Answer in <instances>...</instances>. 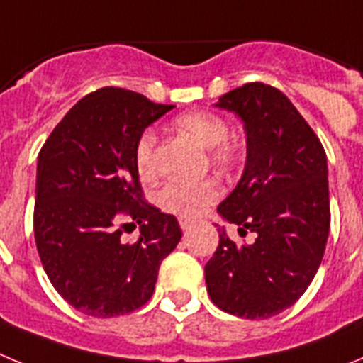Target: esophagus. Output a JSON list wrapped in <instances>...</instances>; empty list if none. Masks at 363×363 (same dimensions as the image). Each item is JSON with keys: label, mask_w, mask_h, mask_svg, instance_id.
I'll return each instance as SVG.
<instances>
[{"label": "esophagus", "mask_w": 363, "mask_h": 363, "mask_svg": "<svg viewBox=\"0 0 363 363\" xmlns=\"http://www.w3.org/2000/svg\"><path fill=\"white\" fill-rule=\"evenodd\" d=\"M192 225H194V221L192 220H187V218H179V227H182L184 230H189Z\"/></svg>", "instance_id": "obj_1"}]
</instances>
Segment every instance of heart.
Masks as SVG:
<instances>
[{"instance_id": "b5f03b06", "label": "heart", "mask_w": 363, "mask_h": 363, "mask_svg": "<svg viewBox=\"0 0 363 363\" xmlns=\"http://www.w3.org/2000/svg\"><path fill=\"white\" fill-rule=\"evenodd\" d=\"M176 129L191 136L205 149H213V160L223 167L238 162L240 145L227 138L229 125L214 112H187L176 120ZM158 136L150 129L143 130L134 147V163L143 179H152L158 174L156 163ZM220 196V185L214 179L203 182H169L156 194L160 209L178 218H196L209 209Z\"/></svg>"}]
</instances>
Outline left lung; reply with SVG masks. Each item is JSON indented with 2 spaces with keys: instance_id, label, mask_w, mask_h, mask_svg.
<instances>
[{
  "instance_id": "left-lung-1",
  "label": "left lung",
  "mask_w": 363,
  "mask_h": 363,
  "mask_svg": "<svg viewBox=\"0 0 363 363\" xmlns=\"http://www.w3.org/2000/svg\"><path fill=\"white\" fill-rule=\"evenodd\" d=\"M216 107L242 118L245 169L218 213L255 243L236 245L220 229V243L205 265V284L216 307L265 320L306 293L322 264L331 209L327 156L289 98L265 83H245Z\"/></svg>"
}]
</instances>
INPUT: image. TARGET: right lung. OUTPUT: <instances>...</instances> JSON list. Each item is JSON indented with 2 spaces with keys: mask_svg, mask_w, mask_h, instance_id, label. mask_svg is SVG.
Returning a JSON list of instances; mask_svg holds the SVG:
<instances>
[{
  "mask_svg": "<svg viewBox=\"0 0 363 363\" xmlns=\"http://www.w3.org/2000/svg\"><path fill=\"white\" fill-rule=\"evenodd\" d=\"M174 105L105 86L82 98L38 156L34 238L54 289L74 309L114 318L150 300L162 259L182 229L143 200L134 163L138 138ZM129 216L140 225L123 238Z\"/></svg>",
  "mask_w": 363,
  "mask_h": 363,
  "instance_id": "1",
  "label": "right lung"
}]
</instances>
